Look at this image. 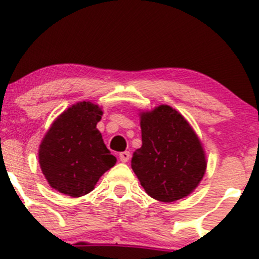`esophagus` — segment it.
I'll list each match as a JSON object with an SVG mask.
<instances>
[{
    "label": "esophagus",
    "instance_id": "34e87169",
    "mask_svg": "<svg viewBox=\"0 0 259 259\" xmlns=\"http://www.w3.org/2000/svg\"><path fill=\"white\" fill-rule=\"evenodd\" d=\"M118 157H120V161H121V162H127V161L130 159V152H127V151L121 152Z\"/></svg>",
    "mask_w": 259,
    "mask_h": 259
}]
</instances>
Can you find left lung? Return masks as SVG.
I'll list each match as a JSON object with an SVG mask.
<instances>
[{
  "mask_svg": "<svg viewBox=\"0 0 259 259\" xmlns=\"http://www.w3.org/2000/svg\"><path fill=\"white\" fill-rule=\"evenodd\" d=\"M142 147L134 152L132 168L147 194L159 202L189 195L206 174L202 142L187 118L175 108L159 105L142 111Z\"/></svg>",
  "mask_w": 259,
  "mask_h": 259,
  "instance_id": "1",
  "label": "left lung"
}]
</instances>
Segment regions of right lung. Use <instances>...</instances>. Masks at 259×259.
<instances>
[{"mask_svg":"<svg viewBox=\"0 0 259 259\" xmlns=\"http://www.w3.org/2000/svg\"><path fill=\"white\" fill-rule=\"evenodd\" d=\"M102 115L100 106L83 101L52 122L38 151L40 170L51 188L70 197H81L115 166L116 157L97 129Z\"/></svg>","mask_w":259,"mask_h":259,"instance_id":"obj_1","label":"right lung"}]
</instances>
